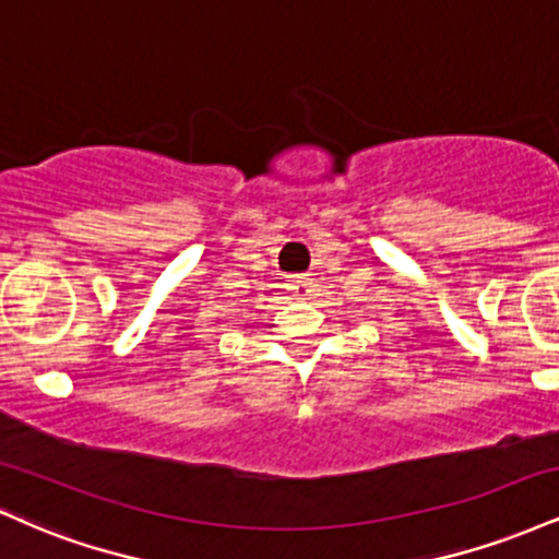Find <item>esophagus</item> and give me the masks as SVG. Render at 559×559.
Segmentation results:
<instances>
[{
  "mask_svg": "<svg viewBox=\"0 0 559 559\" xmlns=\"http://www.w3.org/2000/svg\"><path fill=\"white\" fill-rule=\"evenodd\" d=\"M288 288H292L294 297H297V299H307V297H310V292H312V284H310V278H301V275H297V278H292Z\"/></svg>",
  "mask_w": 559,
  "mask_h": 559,
  "instance_id": "esophagus-1",
  "label": "esophagus"
}]
</instances>
